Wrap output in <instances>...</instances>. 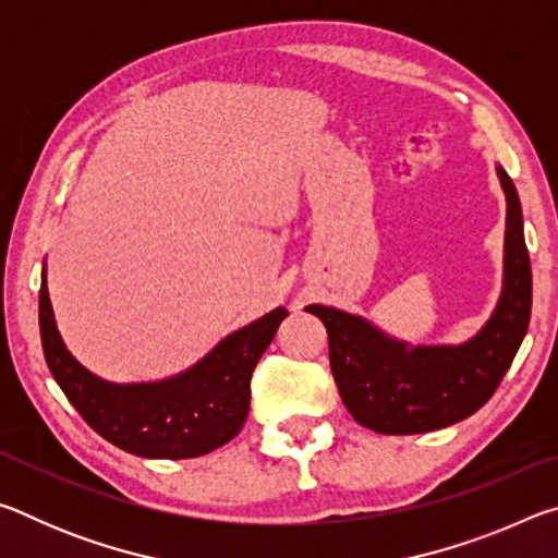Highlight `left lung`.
Masks as SVG:
<instances>
[{"label": "left lung", "instance_id": "obj_1", "mask_svg": "<svg viewBox=\"0 0 558 558\" xmlns=\"http://www.w3.org/2000/svg\"><path fill=\"white\" fill-rule=\"evenodd\" d=\"M507 196L505 288L487 325L458 347H409L364 317L310 305L327 327L329 366L356 423L384 436H411L452 426L493 399L532 315V266L524 243L522 204L502 167Z\"/></svg>", "mask_w": 558, "mask_h": 558}]
</instances>
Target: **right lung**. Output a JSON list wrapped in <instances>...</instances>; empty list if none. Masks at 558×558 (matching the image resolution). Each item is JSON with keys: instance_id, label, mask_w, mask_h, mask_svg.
Returning <instances> with one entry per match:
<instances>
[{"instance_id": "right-lung-1", "label": "right lung", "mask_w": 558, "mask_h": 558, "mask_svg": "<svg viewBox=\"0 0 558 558\" xmlns=\"http://www.w3.org/2000/svg\"><path fill=\"white\" fill-rule=\"evenodd\" d=\"M286 317V307L272 310L172 379L110 384L65 349L41 272L39 329L56 384L98 436L140 458H199L239 436L251 405L253 369Z\"/></svg>"}]
</instances>
